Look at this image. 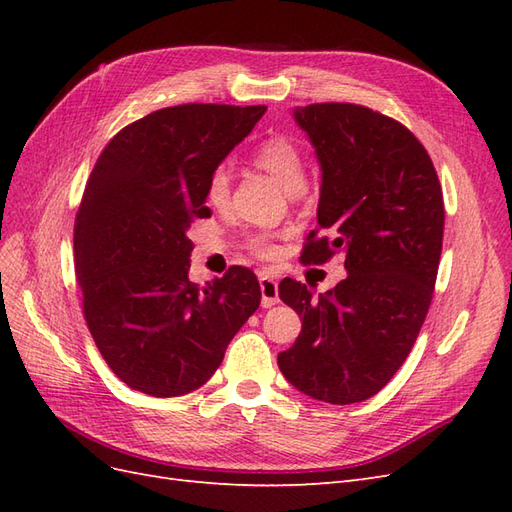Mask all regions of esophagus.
Instances as JSON below:
<instances>
[{"instance_id": "1", "label": "esophagus", "mask_w": 512, "mask_h": 512, "mask_svg": "<svg viewBox=\"0 0 512 512\" xmlns=\"http://www.w3.org/2000/svg\"><path fill=\"white\" fill-rule=\"evenodd\" d=\"M260 292H262V307H273L280 301V294H277V280L271 275H260Z\"/></svg>"}]
</instances>
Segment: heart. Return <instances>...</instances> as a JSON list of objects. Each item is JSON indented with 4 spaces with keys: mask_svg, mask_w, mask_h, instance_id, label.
<instances>
[{
    "mask_svg": "<svg viewBox=\"0 0 512 512\" xmlns=\"http://www.w3.org/2000/svg\"><path fill=\"white\" fill-rule=\"evenodd\" d=\"M252 162L265 170V173L273 175L280 181L288 192H299L305 183V158L301 147L290 141L288 136H269L265 141L258 143L252 151ZM230 170L226 166H215L207 181V198L213 207L226 205L230 196ZM245 247L254 256L271 258L275 256L277 247L267 232H252L245 237Z\"/></svg>",
    "mask_w": 512,
    "mask_h": 512,
    "instance_id": "b5f03b06",
    "label": "heart"
}]
</instances>
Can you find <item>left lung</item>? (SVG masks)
I'll use <instances>...</instances> for the list:
<instances>
[{"mask_svg":"<svg viewBox=\"0 0 512 512\" xmlns=\"http://www.w3.org/2000/svg\"><path fill=\"white\" fill-rule=\"evenodd\" d=\"M322 166L318 228L301 260L344 254L346 280L312 299L284 280L280 299L303 318L277 354L290 384L327 404H356L404 365L429 312L444 235V198L427 149L397 119L361 104L294 111Z\"/></svg>","mask_w":512,"mask_h":512,"instance_id":"obj_1","label":"left lung"}]
</instances>
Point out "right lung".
Instances as JSON below:
<instances>
[{
    "mask_svg": "<svg viewBox=\"0 0 512 512\" xmlns=\"http://www.w3.org/2000/svg\"><path fill=\"white\" fill-rule=\"evenodd\" d=\"M267 106L179 104L121 128L74 220L83 316L113 374L151 397L203 386L260 305L247 267L190 282L188 228L209 218L207 181Z\"/></svg>",
    "mask_w": 512,
    "mask_h": 512,
    "instance_id": "right-lung-1",
    "label": "right lung"
}]
</instances>
